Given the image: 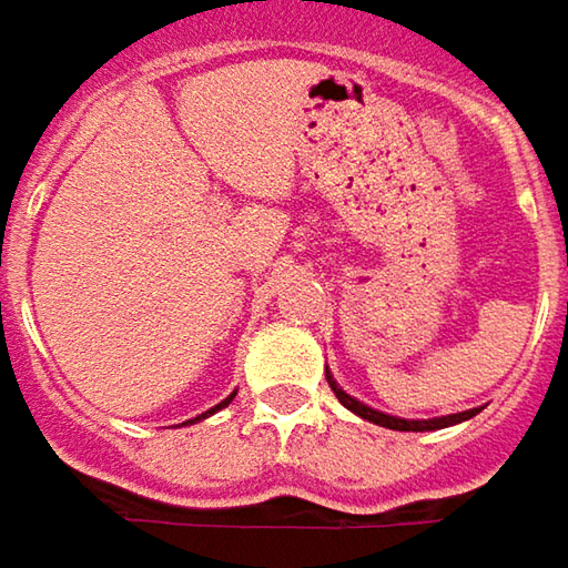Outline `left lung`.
<instances>
[{
  "mask_svg": "<svg viewBox=\"0 0 568 568\" xmlns=\"http://www.w3.org/2000/svg\"><path fill=\"white\" fill-rule=\"evenodd\" d=\"M326 381L332 386V393H335V399L345 406V409H352L355 415L361 418H367V422H374V425H381V428H393V432H438V428H450V425H460V422H467L473 418L479 409H467V412H454V415H438V418H399V415H389V412H381V409H371V406H364L361 399H355L352 393H345L338 381L328 374L326 367Z\"/></svg>",
  "mask_w": 568,
  "mask_h": 568,
  "instance_id": "8db88e82",
  "label": "left lung"
}]
</instances>
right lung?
I'll return each mask as SVG.
<instances>
[{"label": "right lung", "instance_id": "add662e5", "mask_svg": "<svg viewBox=\"0 0 568 568\" xmlns=\"http://www.w3.org/2000/svg\"><path fill=\"white\" fill-rule=\"evenodd\" d=\"M233 396H236V389H233V393H230V396H226V399H223V403H216V406H213V409L201 412V415H197V418H191V422H201V418H207V415H213V412L226 409V406H230V403H233ZM185 425H187V422H185Z\"/></svg>", "mask_w": 568, "mask_h": 568}]
</instances>
